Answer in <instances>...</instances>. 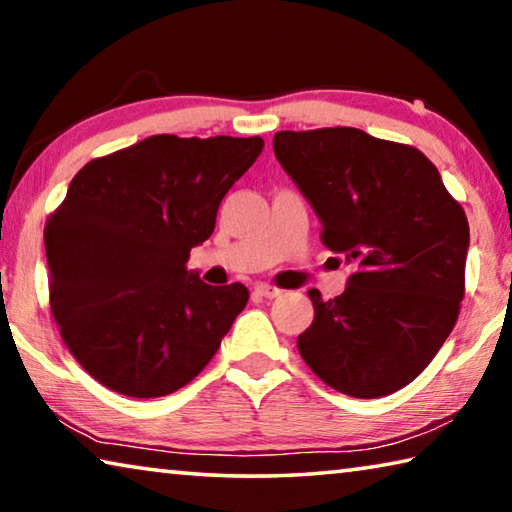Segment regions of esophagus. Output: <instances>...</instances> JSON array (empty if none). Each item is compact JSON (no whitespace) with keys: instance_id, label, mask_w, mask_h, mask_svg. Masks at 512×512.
I'll use <instances>...</instances> for the list:
<instances>
[{"instance_id":"34e87169","label":"esophagus","mask_w":512,"mask_h":512,"mask_svg":"<svg viewBox=\"0 0 512 512\" xmlns=\"http://www.w3.org/2000/svg\"><path fill=\"white\" fill-rule=\"evenodd\" d=\"M255 291L259 293V296H262V298H268V300H273V298H277V296H282V289L273 287V284H264V282L255 284Z\"/></svg>"}]
</instances>
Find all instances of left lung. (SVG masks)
<instances>
[{"mask_svg": "<svg viewBox=\"0 0 512 512\" xmlns=\"http://www.w3.org/2000/svg\"><path fill=\"white\" fill-rule=\"evenodd\" d=\"M273 151L352 264L332 300L311 289L300 357L334 391L384 397L436 357L465 293L470 225L427 155L359 128L280 131Z\"/></svg>", "mask_w": 512, "mask_h": 512, "instance_id": "8db88e82", "label": "left lung"}]
</instances>
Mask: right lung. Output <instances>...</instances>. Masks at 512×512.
<instances>
[{
    "instance_id": "obj_1",
    "label": "right lung",
    "mask_w": 512,
    "mask_h": 512,
    "mask_svg": "<svg viewBox=\"0 0 512 512\" xmlns=\"http://www.w3.org/2000/svg\"><path fill=\"white\" fill-rule=\"evenodd\" d=\"M262 137L153 135L85 164L45 225L49 305L69 352L110 391L189 384L248 302L187 271Z\"/></svg>"
}]
</instances>
